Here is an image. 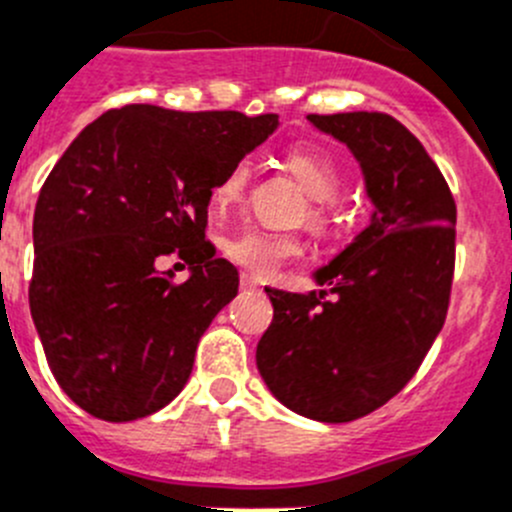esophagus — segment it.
<instances>
[{"label": "esophagus", "mask_w": 512, "mask_h": 512, "mask_svg": "<svg viewBox=\"0 0 512 512\" xmlns=\"http://www.w3.org/2000/svg\"><path fill=\"white\" fill-rule=\"evenodd\" d=\"M240 288L242 290H250V293H257V290H260V285H257L255 280L250 278V275H242V278H240Z\"/></svg>", "instance_id": "obj_1"}]
</instances>
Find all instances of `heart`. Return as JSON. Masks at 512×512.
I'll return each mask as SVG.
<instances>
[{
    "label": "heart",
    "mask_w": 512,
    "mask_h": 512,
    "mask_svg": "<svg viewBox=\"0 0 512 512\" xmlns=\"http://www.w3.org/2000/svg\"><path fill=\"white\" fill-rule=\"evenodd\" d=\"M285 166L313 202H331L338 189H341L338 164L321 146H293L285 154ZM247 176H250V166L245 161L229 169L227 176L214 186V204L229 207V204L237 202L247 186ZM333 217L336 214L326 204H315L308 214V224L315 232H326V229H331ZM224 252H227L234 265H240L242 270H247L255 278H270L283 262L300 255V242L293 240V237L262 232V229H242V232L232 234L224 242Z\"/></svg>",
    "instance_id": "1"
}]
</instances>
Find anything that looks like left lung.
Segmentation results:
<instances>
[{
	"label": "left lung",
	"instance_id": "1",
	"mask_svg": "<svg viewBox=\"0 0 512 512\" xmlns=\"http://www.w3.org/2000/svg\"><path fill=\"white\" fill-rule=\"evenodd\" d=\"M308 121L346 143L374 212L346 250L313 272L326 290L265 288L275 315L255 358L280 404L341 424L399 394L442 331L457 209L442 171L396 118L356 111Z\"/></svg>",
	"mask_w": 512,
	"mask_h": 512
}]
</instances>
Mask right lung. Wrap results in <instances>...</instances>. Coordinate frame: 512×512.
<instances>
[{
  "instance_id": "right-lung-1",
  "label": "right lung",
  "mask_w": 512,
  "mask_h": 512,
  "mask_svg": "<svg viewBox=\"0 0 512 512\" xmlns=\"http://www.w3.org/2000/svg\"><path fill=\"white\" fill-rule=\"evenodd\" d=\"M280 126L275 113L126 105L85 126L42 184L30 313L60 389L93 417L159 412L240 275L204 240L212 189ZM179 254L190 278L159 271Z\"/></svg>"
}]
</instances>
